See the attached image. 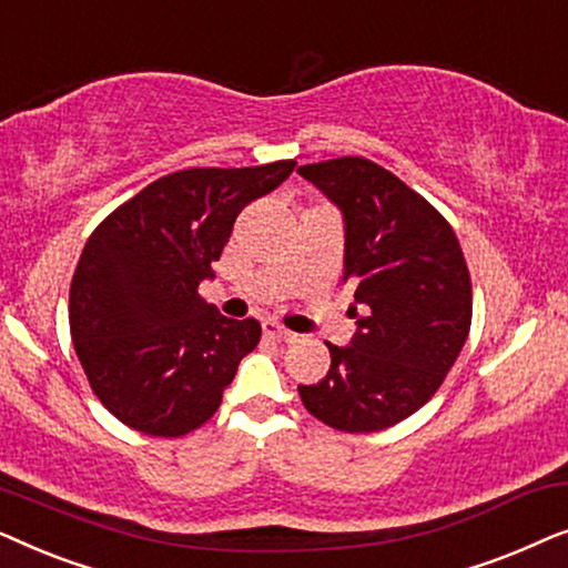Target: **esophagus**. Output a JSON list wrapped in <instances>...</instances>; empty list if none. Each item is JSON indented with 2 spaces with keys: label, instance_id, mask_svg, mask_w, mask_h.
I'll return each instance as SVG.
<instances>
[{
  "label": "esophagus",
  "instance_id": "esophagus-1",
  "mask_svg": "<svg viewBox=\"0 0 568 568\" xmlns=\"http://www.w3.org/2000/svg\"><path fill=\"white\" fill-rule=\"evenodd\" d=\"M263 333H266L268 338H278V341H294V338H297V333L284 328V325L276 323V321H263Z\"/></svg>",
  "mask_w": 568,
  "mask_h": 568
}]
</instances>
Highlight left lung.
<instances>
[{
	"mask_svg": "<svg viewBox=\"0 0 568 568\" xmlns=\"http://www.w3.org/2000/svg\"><path fill=\"white\" fill-rule=\"evenodd\" d=\"M297 173L344 214V282L362 310L352 307V344H328V375L300 385V398L338 432L387 429L439 390L468 338L473 292L460 243L429 201L377 162L338 158Z\"/></svg>",
	"mask_w": 568,
	"mask_h": 568,
	"instance_id": "left-lung-1",
	"label": "left lung"
}]
</instances>
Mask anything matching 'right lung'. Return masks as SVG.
Wrapping results in <instances>:
<instances>
[{
  "label": "right lung",
  "instance_id": "obj_1",
  "mask_svg": "<svg viewBox=\"0 0 568 568\" xmlns=\"http://www.w3.org/2000/svg\"><path fill=\"white\" fill-rule=\"evenodd\" d=\"M294 165L178 170L92 232L69 290V328L92 393L119 422L183 437L220 408L261 323L224 317L199 284L214 276L237 214Z\"/></svg>",
  "mask_w": 568,
  "mask_h": 568
}]
</instances>
